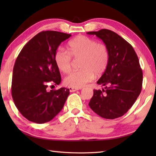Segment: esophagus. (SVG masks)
<instances>
[{
    "instance_id": "esophagus-1",
    "label": "esophagus",
    "mask_w": 156,
    "mask_h": 156,
    "mask_svg": "<svg viewBox=\"0 0 156 156\" xmlns=\"http://www.w3.org/2000/svg\"><path fill=\"white\" fill-rule=\"evenodd\" d=\"M68 88H69V92H75L76 90H79V88H74V87H69Z\"/></svg>"
}]
</instances>
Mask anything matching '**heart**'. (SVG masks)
Returning a JSON list of instances; mask_svg holds the SVG:
<instances>
[{
	"instance_id": "1",
	"label": "heart",
	"mask_w": 156,
	"mask_h": 156,
	"mask_svg": "<svg viewBox=\"0 0 156 156\" xmlns=\"http://www.w3.org/2000/svg\"><path fill=\"white\" fill-rule=\"evenodd\" d=\"M68 51L59 48L55 54V63L63 73L71 70L73 57L81 58L80 68L73 71L64 79L70 87L81 88L93 80L94 74L99 75L107 68L109 59L108 49L105 44L84 35H78L68 44Z\"/></svg>"
}]
</instances>
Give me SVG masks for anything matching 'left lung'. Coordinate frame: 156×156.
Wrapping results in <instances>:
<instances>
[{
	"label": "left lung",
	"mask_w": 156,
	"mask_h": 156,
	"mask_svg": "<svg viewBox=\"0 0 156 156\" xmlns=\"http://www.w3.org/2000/svg\"><path fill=\"white\" fill-rule=\"evenodd\" d=\"M102 39L109 52L104 74L97 81L105 88L94 90L89 106L100 117H120L133 106L142 88L143 73L133 47L116 33L108 29L88 32Z\"/></svg>",
	"instance_id": "left-lung-1"
}]
</instances>
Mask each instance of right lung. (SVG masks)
<instances>
[{
	"mask_svg": "<svg viewBox=\"0 0 156 156\" xmlns=\"http://www.w3.org/2000/svg\"><path fill=\"white\" fill-rule=\"evenodd\" d=\"M70 34L55 31L39 33L29 41L16 58L11 92L14 103L23 117L36 123L52 120L64 107L69 89L48 91V84L59 85L61 76L55 63L59 45Z\"/></svg>",
	"mask_w": 156,
	"mask_h": 156,
	"instance_id": "1",
	"label": "right lung"
}]
</instances>
